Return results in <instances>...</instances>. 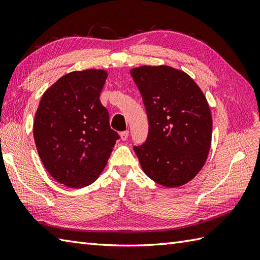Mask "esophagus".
Instances as JSON below:
<instances>
[{"label": "esophagus", "instance_id": "1", "mask_svg": "<svg viewBox=\"0 0 260 260\" xmlns=\"http://www.w3.org/2000/svg\"><path fill=\"white\" fill-rule=\"evenodd\" d=\"M128 135H129V132L128 131L121 132V133H120V140L121 141H126L127 139H128Z\"/></svg>", "mask_w": 260, "mask_h": 260}]
</instances>
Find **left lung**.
<instances>
[{
    "instance_id": "left-lung-1",
    "label": "left lung",
    "mask_w": 260,
    "mask_h": 260,
    "mask_svg": "<svg viewBox=\"0 0 260 260\" xmlns=\"http://www.w3.org/2000/svg\"><path fill=\"white\" fill-rule=\"evenodd\" d=\"M131 75L148 118L147 140L134 147L142 170L163 186L186 184L200 172L211 147L206 96L189 75L170 66H141Z\"/></svg>"
}]
</instances>
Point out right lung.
<instances>
[{"mask_svg":"<svg viewBox=\"0 0 260 260\" xmlns=\"http://www.w3.org/2000/svg\"><path fill=\"white\" fill-rule=\"evenodd\" d=\"M107 71H73L43 93L33 123L38 154L59 183L84 187L106 167L118 134L110 128L108 110L99 96Z\"/></svg>","mask_w":260,"mask_h":260,"instance_id":"obj_1","label":"right lung"}]
</instances>
